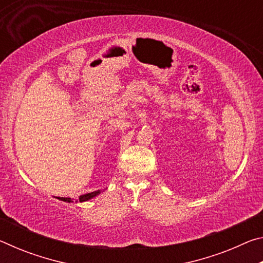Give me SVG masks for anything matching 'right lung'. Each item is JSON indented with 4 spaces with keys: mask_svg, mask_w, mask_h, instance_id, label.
<instances>
[{
    "mask_svg": "<svg viewBox=\"0 0 263 263\" xmlns=\"http://www.w3.org/2000/svg\"><path fill=\"white\" fill-rule=\"evenodd\" d=\"M101 191L97 190V191H92V193H89V194H84V195H81L79 197V201L80 202H84V201H88V199H90L92 197H95V196L100 195ZM59 199H61V201H65V202H72V199H70L69 197H58Z\"/></svg>",
    "mask_w": 263,
    "mask_h": 263,
    "instance_id": "add662e5",
    "label": "right lung"
}]
</instances>
